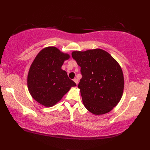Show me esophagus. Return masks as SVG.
<instances>
[{
  "instance_id": "1",
  "label": "esophagus",
  "mask_w": 150,
  "mask_h": 150,
  "mask_svg": "<svg viewBox=\"0 0 150 150\" xmlns=\"http://www.w3.org/2000/svg\"><path fill=\"white\" fill-rule=\"evenodd\" d=\"M73 81H74L75 83H76V84H78V83H79V81H78V79H77V78H75V79H73Z\"/></svg>"
}]
</instances>
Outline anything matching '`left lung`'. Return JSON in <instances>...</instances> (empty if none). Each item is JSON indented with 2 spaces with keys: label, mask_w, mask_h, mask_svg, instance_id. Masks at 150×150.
Instances as JSON below:
<instances>
[{
  "label": "left lung",
  "mask_w": 150,
  "mask_h": 150,
  "mask_svg": "<svg viewBox=\"0 0 150 150\" xmlns=\"http://www.w3.org/2000/svg\"><path fill=\"white\" fill-rule=\"evenodd\" d=\"M73 59L81 67V89L86 108L95 115L108 113L122 97L124 77L120 65L101 49L73 52Z\"/></svg>",
  "instance_id": "left-lung-1"
}]
</instances>
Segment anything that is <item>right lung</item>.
<instances>
[{"label": "right lung", "instance_id": "obj_1", "mask_svg": "<svg viewBox=\"0 0 150 150\" xmlns=\"http://www.w3.org/2000/svg\"><path fill=\"white\" fill-rule=\"evenodd\" d=\"M68 54L55 47L41 50L33 60L28 75V87L35 100L46 107L55 105L76 84L61 69Z\"/></svg>", "mask_w": 150, "mask_h": 150}]
</instances>
